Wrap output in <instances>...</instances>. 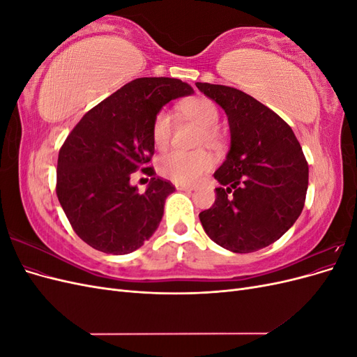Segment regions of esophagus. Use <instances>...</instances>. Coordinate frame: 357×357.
Masks as SVG:
<instances>
[{"label":"esophagus","mask_w":357,"mask_h":357,"mask_svg":"<svg viewBox=\"0 0 357 357\" xmlns=\"http://www.w3.org/2000/svg\"><path fill=\"white\" fill-rule=\"evenodd\" d=\"M178 190H185V192H192L193 190V188H190V186H185V185H177L176 186Z\"/></svg>","instance_id":"obj_1"}]
</instances>
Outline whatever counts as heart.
<instances>
[{
  "label": "heart",
  "mask_w": 357,
  "mask_h": 357,
  "mask_svg": "<svg viewBox=\"0 0 357 357\" xmlns=\"http://www.w3.org/2000/svg\"><path fill=\"white\" fill-rule=\"evenodd\" d=\"M181 109L188 117L204 128L202 139L213 143L218 138L215 126L219 123L220 114L218 105L211 100L204 98V96L193 98L183 104ZM172 129H174V114L167 109L160 110L155 116L152 125V138L158 149L168 146ZM211 167L213 159L204 150H197V152L171 150V152L160 156L158 162V169L160 174L171 181L178 183V185H195Z\"/></svg>",
  "instance_id": "b5f03b06"
}]
</instances>
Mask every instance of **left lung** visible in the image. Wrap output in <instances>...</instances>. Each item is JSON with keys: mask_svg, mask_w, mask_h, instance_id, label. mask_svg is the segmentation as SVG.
I'll return each mask as SVG.
<instances>
[{"mask_svg": "<svg viewBox=\"0 0 357 357\" xmlns=\"http://www.w3.org/2000/svg\"><path fill=\"white\" fill-rule=\"evenodd\" d=\"M228 116L231 147L214 178L204 231L234 253H252L284 235L304 208L308 164L291 128L253 96L223 84L197 83Z\"/></svg>", "mask_w": 357, "mask_h": 357, "instance_id": "obj_1", "label": "left lung"}]
</instances>
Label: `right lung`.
<instances>
[{
    "label": "right lung",
    "mask_w": 357,
    "mask_h": 357,
    "mask_svg": "<svg viewBox=\"0 0 357 357\" xmlns=\"http://www.w3.org/2000/svg\"><path fill=\"white\" fill-rule=\"evenodd\" d=\"M192 93L178 79H135L86 113L62 144L56 195L74 232L95 250L131 253L158 229L176 188L152 177L138 193L129 180L138 168L152 169L146 165L155 153V116Z\"/></svg>",
    "instance_id": "1"
}]
</instances>
